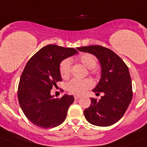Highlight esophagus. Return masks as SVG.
<instances>
[{
    "label": "esophagus",
    "mask_w": 147,
    "mask_h": 147,
    "mask_svg": "<svg viewBox=\"0 0 147 147\" xmlns=\"http://www.w3.org/2000/svg\"><path fill=\"white\" fill-rule=\"evenodd\" d=\"M74 98H75V100H78V99H79V98H81V96H80V95H75Z\"/></svg>",
    "instance_id": "34e87169"
}]
</instances>
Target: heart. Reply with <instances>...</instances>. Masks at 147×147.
<instances>
[{
  "label": "heart",
  "mask_w": 147,
  "mask_h": 147,
  "mask_svg": "<svg viewBox=\"0 0 147 147\" xmlns=\"http://www.w3.org/2000/svg\"><path fill=\"white\" fill-rule=\"evenodd\" d=\"M78 61L85 67L90 69V73L95 75L96 70L95 67L97 64V59L95 55L90 53H83L78 57ZM71 61L69 59L63 60L60 64V74L63 79L68 78L70 75ZM92 86V81L89 79L74 78L67 84V89L69 92L75 95H82L87 89Z\"/></svg>",
  "instance_id": "heart-1"
}]
</instances>
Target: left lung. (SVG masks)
Listing matches in <instances>:
<instances>
[{
  "label": "left lung",
  "mask_w": 147,
  "mask_h": 147,
  "mask_svg": "<svg viewBox=\"0 0 147 147\" xmlns=\"http://www.w3.org/2000/svg\"><path fill=\"white\" fill-rule=\"evenodd\" d=\"M95 55L100 64V79L92 92L104 93L100 100L91 98V105L84 111L86 121L98 127H109L118 122L132 98V81L127 66L118 55L101 46L78 48Z\"/></svg>",
  "instance_id": "8db88e82"
}]
</instances>
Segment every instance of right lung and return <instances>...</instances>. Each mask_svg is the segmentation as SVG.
<instances>
[{"mask_svg":"<svg viewBox=\"0 0 147 147\" xmlns=\"http://www.w3.org/2000/svg\"><path fill=\"white\" fill-rule=\"evenodd\" d=\"M78 53L73 48L50 44L41 48L27 62L20 76L18 98L24 115L33 124L53 128L65 121L74 97L64 95L55 98L51 89L62 81L61 62Z\"/></svg>","mask_w":147,"mask_h":147,"instance_id":"obj_1","label":"right lung"}]
</instances>
